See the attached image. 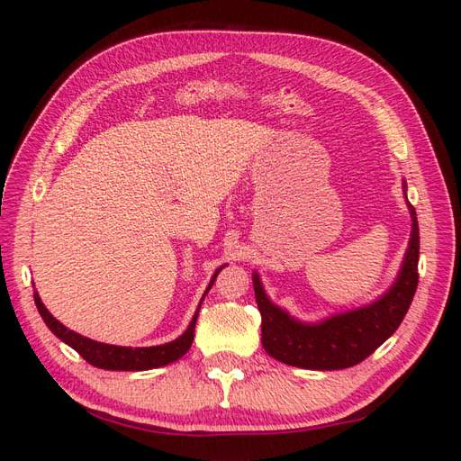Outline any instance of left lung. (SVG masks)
Segmentation results:
<instances>
[{
	"mask_svg": "<svg viewBox=\"0 0 461 461\" xmlns=\"http://www.w3.org/2000/svg\"><path fill=\"white\" fill-rule=\"evenodd\" d=\"M411 239L398 281L375 303L356 312L334 315L319 325H303L290 319L265 296L254 275L256 302L261 313V344L265 352L286 366L303 369H346L369 357L406 317L420 283V225L413 205Z\"/></svg>",
	"mask_w": 461,
	"mask_h": 461,
	"instance_id": "left-lung-1",
	"label": "left lung"
}]
</instances>
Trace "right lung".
<instances>
[{
	"mask_svg": "<svg viewBox=\"0 0 461 461\" xmlns=\"http://www.w3.org/2000/svg\"><path fill=\"white\" fill-rule=\"evenodd\" d=\"M219 271L221 269H217V273L213 275L212 285L207 286V290L213 286ZM207 290H205V294H207ZM34 302H36V308H38L41 319H44V323L48 325V329L55 334V337L71 346L73 350H77L82 357H85L90 366L100 367V369H111V371H144V369L167 366V364H171V361L183 357L192 346L194 329H196V319H198V312H200V308H198L196 315L192 317L190 327L185 330L183 337H178L176 340H173L169 344L151 346V348H124V346H111V344H104V342H95V340L82 337V334H77L75 330H68L44 308V303H41L38 292H34Z\"/></svg>",
	"mask_w": 461,
	"mask_h": 461,
	"instance_id": "add662e5",
	"label": "right lung"
}]
</instances>
